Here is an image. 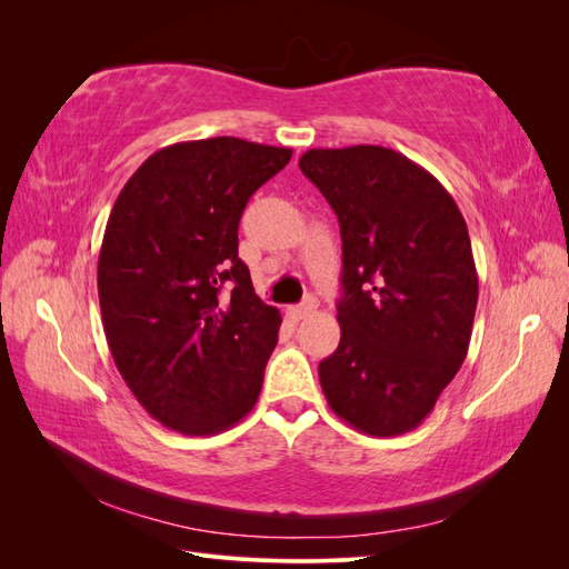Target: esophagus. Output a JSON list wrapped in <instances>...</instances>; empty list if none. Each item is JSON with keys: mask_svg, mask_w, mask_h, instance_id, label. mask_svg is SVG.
<instances>
[{"mask_svg": "<svg viewBox=\"0 0 569 569\" xmlns=\"http://www.w3.org/2000/svg\"><path fill=\"white\" fill-rule=\"evenodd\" d=\"M316 308H318V299L316 297H308L303 303L291 306L289 308V316L295 318V320H303V318H308L311 313H316Z\"/></svg>", "mask_w": 569, "mask_h": 569, "instance_id": "esophagus-1", "label": "esophagus"}]
</instances>
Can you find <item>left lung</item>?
Segmentation results:
<instances>
[{
    "label": "left lung",
    "mask_w": 569,
    "mask_h": 569,
    "mask_svg": "<svg viewBox=\"0 0 569 569\" xmlns=\"http://www.w3.org/2000/svg\"><path fill=\"white\" fill-rule=\"evenodd\" d=\"M299 168L341 232V339L318 366L325 399L363 435L410 432L468 356L479 295L468 226L443 184L393 149H308Z\"/></svg>",
    "instance_id": "obj_1"
}]
</instances>
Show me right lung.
I'll return each mask as SVG.
<instances>
[{
    "instance_id": "right-lung-1",
    "label": "right lung",
    "mask_w": 569,
    "mask_h": 569,
    "mask_svg": "<svg viewBox=\"0 0 569 569\" xmlns=\"http://www.w3.org/2000/svg\"><path fill=\"white\" fill-rule=\"evenodd\" d=\"M289 159L239 137L178 142L111 209L97 266L104 335L134 399L180 435L230 429L261 393L282 318L256 297L237 230Z\"/></svg>"
}]
</instances>
